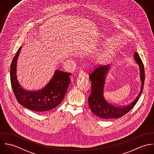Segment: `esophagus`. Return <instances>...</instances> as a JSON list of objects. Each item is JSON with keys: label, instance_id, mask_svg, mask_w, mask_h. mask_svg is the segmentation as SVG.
Listing matches in <instances>:
<instances>
[{"label": "esophagus", "instance_id": "34e87169", "mask_svg": "<svg viewBox=\"0 0 154 154\" xmlns=\"http://www.w3.org/2000/svg\"><path fill=\"white\" fill-rule=\"evenodd\" d=\"M85 72L83 71H80L79 73V75H78V77L79 78H85Z\"/></svg>", "mask_w": 154, "mask_h": 154}]
</instances>
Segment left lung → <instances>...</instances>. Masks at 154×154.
I'll return each mask as SVG.
<instances>
[{
	"mask_svg": "<svg viewBox=\"0 0 154 154\" xmlns=\"http://www.w3.org/2000/svg\"><path fill=\"white\" fill-rule=\"evenodd\" d=\"M134 58L139 68V75L141 85L140 92L135 99L132 102L123 106L106 99L104 96V88L107 76L111 69L110 64L96 68L90 75L91 82V93L88 98V105L92 112L97 117L102 119H118L129 112L136 104L143 90L145 73L143 64L137 52L134 53Z\"/></svg>",
	"mask_w": 154,
	"mask_h": 154,
	"instance_id": "left-lung-1",
	"label": "left lung"
}]
</instances>
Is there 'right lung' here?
<instances>
[{
    "instance_id": "1",
    "label": "right lung",
    "mask_w": 154,
    "mask_h": 154,
    "mask_svg": "<svg viewBox=\"0 0 154 154\" xmlns=\"http://www.w3.org/2000/svg\"><path fill=\"white\" fill-rule=\"evenodd\" d=\"M20 47L11 65V82L18 103L29 110L37 112L50 110L59 105L63 100L70 83L71 73L55 69L49 82L37 90H28L19 83L17 77V62Z\"/></svg>"
}]
</instances>
